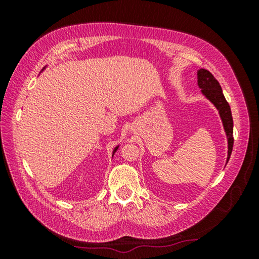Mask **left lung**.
Here are the masks:
<instances>
[{"mask_svg":"<svg viewBox=\"0 0 259 259\" xmlns=\"http://www.w3.org/2000/svg\"><path fill=\"white\" fill-rule=\"evenodd\" d=\"M198 86L201 88V92L213 104L221 114V118L223 120V125H224V130L228 136V143H229V152H228V161L230 159V155L232 153L233 147V120L231 114V108H230L229 102L223 94L221 84L215 77L206 69L198 70ZM226 161V162H228Z\"/></svg>","mask_w":259,"mask_h":259,"instance_id":"obj_1","label":"left lung"}]
</instances>
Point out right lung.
Instances as JSON below:
<instances>
[{"instance_id":"obj_1","label":"right lung","mask_w":259,"mask_h":259,"mask_svg":"<svg viewBox=\"0 0 259 259\" xmlns=\"http://www.w3.org/2000/svg\"><path fill=\"white\" fill-rule=\"evenodd\" d=\"M116 150H118V147H115V150H114V152H113V153H115V151H116Z\"/></svg>"}]
</instances>
